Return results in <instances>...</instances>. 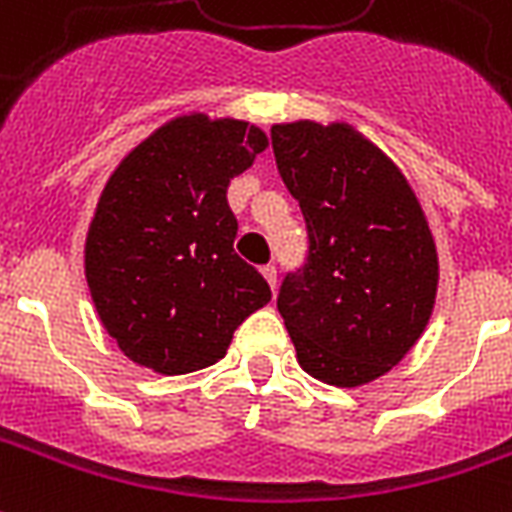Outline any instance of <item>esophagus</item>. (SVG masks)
<instances>
[{"label":"esophagus","instance_id":"obj_1","mask_svg":"<svg viewBox=\"0 0 512 512\" xmlns=\"http://www.w3.org/2000/svg\"><path fill=\"white\" fill-rule=\"evenodd\" d=\"M260 271H263V276H266V279H268V285H271V290H276V266H274V263H268V266H263V268H260Z\"/></svg>","mask_w":512,"mask_h":512}]
</instances>
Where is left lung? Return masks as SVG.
<instances>
[{
    "label": "left lung",
    "instance_id": "1",
    "mask_svg": "<svg viewBox=\"0 0 512 512\" xmlns=\"http://www.w3.org/2000/svg\"><path fill=\"white\" fill-rule=\"evenodd\" d=\"M271 146L309 238L276 298L298 363L339 388L377 380L410 352L434 309L437 249L418 198L347 124H274Z\"/></svg>",
    "mask_w": 512,
    "mask_h": 512
}]
</instances>
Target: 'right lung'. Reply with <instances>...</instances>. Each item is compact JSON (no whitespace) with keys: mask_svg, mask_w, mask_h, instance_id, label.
I'll use <instances>...</instances> for the list:
<instances>
[{"mask_svg":"<svg viewBox=\"0 0 512 512\" xmlns=\"http://www.w3.org/2000/svg\"><path fill=\"white\" fill-rule=\"evenodd\" d=\"M268 140L246 121L181 116L113 170L86 238V282L124 355L160 374L217 363L233 331L271 301L236 255L227 184Z\"/></svg>","mask_w":512,"mask_h":512,"instance_id":"right-lung-1","label":"right lung"}]
</instances>
